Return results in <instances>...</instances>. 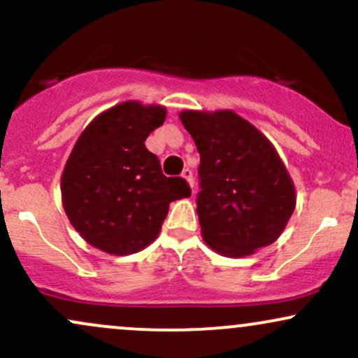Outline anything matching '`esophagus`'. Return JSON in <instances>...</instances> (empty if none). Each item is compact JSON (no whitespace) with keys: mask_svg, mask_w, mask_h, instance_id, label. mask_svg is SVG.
<instances>
[{"mask_svg":"<svg viewBox=\"0 0 358 358\" xmlns=\"http://www.w3.org/2000/svg\"><path fill=\"white\" fill-rule=\"evenodd\" d=\"M182 178L187 180L188 187L193 188V173H192V170H190V168H185V170L182 171Z\"/></svg>","mask_w":358,"mask_h":358,"instance_id":"esophagus-1","label":"esophagus"}]
</instances>
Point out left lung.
I'll return each instance as SVG.
<instances>
[{
  "mask_svg": "<svg viewBox=\"0 0 358 358\" xmlns=\"http://www.w3.org/2000/svg\"><path fill=\"white\" fill-rule=\"evenodd\" d=\"M180 121L200 153L196 213L205 244L237 259L278 241L296 190L273 143L231 109H187Z\"/></svg>",
  "mask_w": 358,
  "mask_h": 358,
  "instance_id": "obj_1",
  "label": "left lung"
}]
</instances>
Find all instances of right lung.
I'll list each match as a JSON object with an SVG mask.
<instances>
[{"mask_svg":"<svg viewBox=\"0 0 358 358\" xmlns=\"http://www.w3.org/2000/svg\"><path fill=\"white\" fill-rule=\"evenodd\" d=\"M166 108L124 101L97 114L73 145L64 171L62 205L92 248L129 256L150 245L173 200L190 196L180 176L166 178L145 141Z\"/></svg>","mask_w":358,"mask_h":358,"instance_id":"add662e5","label":"right lung"}]
</instances>
